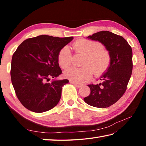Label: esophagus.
Returning a JSON list of instances; mask_svg holds the SVG:
<instances>
[{
    "instance_id": "34e87169",
    "label": "esophagus",
    "mask_w": 146,
    "mask_h": 146,
    "mask_svg": "<svg viewBox=\"0 0 146 146\" xmlns=\"http://www.w3.org/2000/svg\"><path fill=\"white\" fill-rule=\"evenodd\" d=\"M70 82L71 83V84H73L74 86H76V88H80L81 86H82V84H77V83H76V82H73V81H70Z\"/></svg>"
}]
</instances>
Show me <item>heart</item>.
Instances as JSON below:
<instances>
[{
	"mask_svg": "<svg viewBox=\"0 0 146 146\" xmlns=\"http://www.w3.org/2000/svg\"><path fill=\"white\" fill-rule=\"evenodd\" d=\"M73 46L76 52L84 54V56L81 62L82 67H71L64 71L66 78L76 83H82L91 80L93 74L96 77H99L108 71L111 57L110 53L104 49L102 44L88 39H79ZM57 62L63 69L71 65L72 53L68 46H64L59 51Z\"/></svg>",
	"mask_w": 146,
	"mask_h": 146,
	"instance_id": "1",
	"label": "heart"
}]
</instances>
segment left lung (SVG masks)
<instances>
[{"label": "left lung", "instance_id": "obj_1", "mask_svg": "<svg viewBox=\"0 0 146 146\" xmlns=\"http://www.w3.org/2000/svg\"><path fill=\"white\" fill-rule=\"evenodd\" d=\"M88 38L103 44L110 53L111 61L108 71L100 78L102 82L88 85L91 93L84 100L93 107H110L126 91L133 70L131 47L122 36L108 31L97 32Z\"/></svg>", "mask_w": 146, "mask_h": 146}]
</instances>
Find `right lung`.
<instances>
[{
  "mask_svg": "<svg viewBox=\"0 0 146 146\" xmlns=\"http://www.w3.org/2000/svg\"><path fill=\"white\" fill-rule=\"evenodd\" d=\"M73 39L40 35L23 41L11 59V78L16 95L24 107L42 113L58 103L67 79L48 82L62 73L57 56L62 48Z\"/></svg>",
  "mask_w": 146,
  "mask_h": 146,
  "instance_id": "obj_1",
  "label": "right lung"
}]
</instances>
